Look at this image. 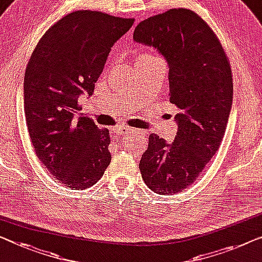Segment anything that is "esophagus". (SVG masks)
Instances as JSON below:
<instances>
[{
  "label": "esophagus",
  "mask_w": 262,
  "mask_h": 262,
  "mask_svg": "<svg viewBox=\"0 0 262 262\" xmlns=\"http://www.w3.org/2000/svg\"><path fill=\"white\" fill-rule=\"evenodd\" d=\"M136 130L133 129V128L126 127V128H115V129L112 130V134L115 136H120V135H133L135 134Z\"/></svg>",
  "instance_id": "1"
}]
</instances>
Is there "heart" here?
<instances>
[{
  "label": "heart",
  "mask_w": 262,
  "mask_h": 262,
  "mask_svg": "<svg viewBox=\"0 0 262 262\" xmlns=\"http://www.w3.org/2000/svg\"><path fill=\"white\" fill-rule=\"evenodd\" d=\"M150 56H153V55H150V54H144V55H141V56H140L139 58H143V57H150ZM139 58H138V60H139Z\"/></svg>",
  "instance_id": "1"
}]
</instances>
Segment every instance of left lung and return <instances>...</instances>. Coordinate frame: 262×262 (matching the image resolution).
Returning <instances> with one entry per match:
<instances>
[{
  "label": "left lung",
  "instance_id": "1",
  "mask_svg": "<svg viewBox=\"0 0 262 262\" xmlns=\"http://www.w3.org/2000/svg\"><path fill=\"white\" fill-rule=\"evenodd\" d=\"M133 38L167 61L169 102L179 111L174 141L151 134L140 171L155 193L182 192L200 177L225 135L233 101L229 62L208 25L183 8L140 22Z\"/></svg>",
  "mask_w": 262,
  "mask_h": 262
}]
</instances>
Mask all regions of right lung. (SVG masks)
<instances>
[{
  "label": "right lung",
  "mask_w": 262,
  "mask_h": 262,
  "mask_svg": "<svg viewBox=\"0 0 262 262\" xmlns=\"http://www.w3.org/2000/svg\"><path fill=\"white\" fill-rule=\"evenodd\" d=\"M134 18L100 11L68 14L47 30L27 66L23 93L31 143L40 161L69 188H87L112 160L109 130L80 111L92 96L112 47Z\"/></svg>",
  "instance_id": "obj_1"
}]
</instances>
